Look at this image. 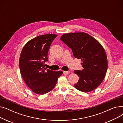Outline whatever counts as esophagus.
Returning <instances> with one entry per match:
<instances>
[{"label":"esophagus","mask_w":123,"mask_h":123,"mask_svg":"<svg viewBox=\"0 0 123 123\" xmlns=\"http://www.w3.org/2000/svg\"><path fill=\"white\" fill-rule=\"evenodd\" d=\"M69 73V71H63L64 74H68Z\"/></svg>","instance_id":"34e87169"}]
</instances>
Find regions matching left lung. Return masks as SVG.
Instances as JSON below:
<instances>
[{
	"mask_svg": "<svg viewBox=\"0 0 123 123\" xmlns=\"http://www.w3.org/2000/svg\"><path fill=\"white\" fill-rule=\"evenodd\" d=\"M60 39L71 48L75 58L82 62L83 69L74 71L79 77L75 88L86 93L95 90L105 78L108 68L107 57L102 45L84 32L65 33Z\"/></svg>",
	"mask_w": 123,
	"mask_h": 123,
	"instance_id": "left-lung-1",
	"label": "left lung"
}]
</instances>
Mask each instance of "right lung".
Segmentation results:
<instances>
[{"instance_id": "1", "label": "right lung", "mask_w": 123, "mask_h": 123, "mask_svg": "<svg viewBox=\"0 0 123 123\" xmlns=\"http://www.w3.org/2000/svg\"><path fill=\"white\" fill-rule=\"evenodd\" d=\"M57 36L53 34L37 36L22 49L19 58L20 73L26 84L36 94L43 95L51 91L63 74L62 71H52L45 67L50 45Z\"/></svg>"}]
</instances>
